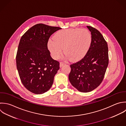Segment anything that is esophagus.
<instances>
[{
  "label": "esophagus",
  "mask_w": 126,
  "mask_h": 126,
  "mask_svg": "<svg viewBox=\"0 0 126 126\" xmlns=\"http://www.w3.org/2000/svg\"><path fill=\"white\" fill-rule=\"evenodd\" d=\"M64 64H65V63L64 62H60V67H62Z\"/></svg>",
  "instance_id": "1"
}]
</instances>
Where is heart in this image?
Listing matches in <instances>:
<instances>
[{
    "label": "heart",
    "mask_w": 126,
    "mask_h": 126,
    "mask_svg": "<svg viewBox=\"0 0 126 126\" xmlns=\"http://www.w3.org/2000/svg\"><path fill=\"white\" fill-rule=\"evenodd\" d=\"M92 42V35L85 28L62 30L57 32L53 40H49L47 47L52 56L58 58L64 52L72 61L82 59L88 51Z\"/></svg>",
    "instance_id": "b5f03b06"
}]
</instances>
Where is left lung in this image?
I'll return each mask as SVG.
<instances>
[{"label": "left lung", "instance_id": "left-lung-1", "mask_svg": "<svg viewBox=\"0 0 126 126\" xmlns=\"http://www.w3.org/2000/svg\"><path fill=\"white\" fill-rule=\"evenodd\" d=\"M87 27L92 35L90 47L81 60L70 65L69 75L71 84L81 92L92 91L100 85L109 64L107 42L97 29Z\"/></svg>", "mask_w": 126, "mask_h": 126}]
</instances>
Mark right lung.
Wrapping results in <instances>:
<instances>
[{
	"mask_svg": "<svg viewBox=\"0 0 126 126\" xmlns=\"http://www.w3.org/2000/svg\"><path fill=\"white\" fill-rule=\"evenodd\" d=\"M42 23L29 29L21 37L16 55L18 75L24 86L36 94H41L51 87L59 69V62L53 59L47 48L50 36L61 29Z\"/></svg>",
	"mask_w": 126,
	"mask_h": 126,
	"instance_id": "obj_1",
	"label": "right lung"
}]
</instances>
